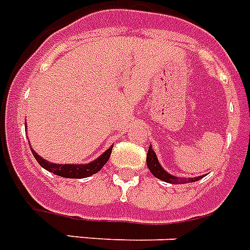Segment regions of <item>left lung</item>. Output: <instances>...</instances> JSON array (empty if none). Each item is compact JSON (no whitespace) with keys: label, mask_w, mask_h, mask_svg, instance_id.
I'll return each instance as SVG.
<instances>
[{"label":"left lung","mask_w":250,"mask_h":250,"mask_svg":"<svg viewBox=\"0 0 250 250\" xmlns=\"http://www.w3.org/2000/svg\"><path fill=\"white\" fill-rule=\"evenodd\" d=\"M146 165H148L149 170L152 172L156 178L161 179V180H164L166 183H171V184H183V183H192V182H197L202 176H198V178H176V176H172L168 172L162 168V166L160 165L158 160H157V156L154 150L152 149V145L149 146L148 149V154H146Z\"/></svg>","instance_id":"left-lung-1"}]
</instances>
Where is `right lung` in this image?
<instances>
[{
  "label": "right lung",
  "mask_w": 250,
  "mask_h": 250,
  "mask_svg": "<svg viewBox=\"0 0 250 250\" xmlns=\"http://www.w3.org/2000/svg\"><path fill=\"white\" fill-rule=\"evenodd\" d=\"M111 150H113V146L107 149L104 154L98 157L97 160H94L93 162L86 165H57L52 164V162H48L44 158H41L35 150H32V154L36 158L37 162L40 164L41 167H44L45 170L50 171L53 174L58 175V176H63V178L82 179L88 178L90 175L96 174V172L101 170L102 167L105 166L106 162L109 161Z\"/></svg>",
  "instance_id": "right-lung-1"
}]
</instances>
